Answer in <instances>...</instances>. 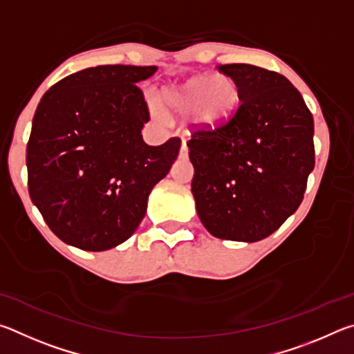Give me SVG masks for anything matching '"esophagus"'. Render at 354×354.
Instances as JSON below:
<instances>
[{
    "mask_svg": "<svg viewBox=\"0 0 354 354\" xmlns=\"http://www.w3.org/2000/svg\"><path fill=\"white\" fill-rule=\"evenodd\" d=\"M187 153H189V148H187V145H185V142L183 140V145H181V151H179V158H183V159H185V158H187Z\"/></svg>",
    "mask_w": 354,
    "mask_h": 354,
    "instance_id": "34e87169",
    "label": "esophagus"
}]
</instances>
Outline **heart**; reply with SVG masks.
Wrapping results in <instances>:
<instances>
[{
  "instance_id": "1",
  "label": "heart",
  "mask_w": 354,
  "mask_h": 354,
  "mask_svg": "<svg viewBox=\"0 0 354 354\" xmlns=\"http://www.w3.org/2000/svg\"><path fill=\"white\" fill-rule=\"evenodd\" d=\"M162 101L176 113H192L200 109L201 122L215 127L234 112L239 88L231 77L200 75L190 77L181 87L167 88Z\"/></svg>"
}]
</instances>
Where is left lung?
Here are the masks:
<instances>
[{"mask_svg": "<svg viewBox=\"0 0 354 354\" xmlns=\"http://www.w3.org/2000/svg\"><path fill=\"white\" fill-rule=\"evenodd\" d=\"M220 73L239 88L241 104L217 128L187 142L192 194L214 237L257 242L278 230L303 201L315 164L314 118L290 81L250 64Z\"/></svg>", "mask_w": 354, "mask_h": 354, "instance_id": "1", "label": "left lung"}]
</instances>
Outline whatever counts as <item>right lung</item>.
I'll return each mask as SVG.
<instances>
[{
  "instance_id": "1",
  "label": "right lung",
  "mask_w": 354,
  "mask_h": 354,
  "mask_svg": "<svg viewBox=\"0 0 354 354\" xmlns=\"http://www.w3.org/2000/svg\"><path fill=\"white\" fill-rule=\"evenodd\" d=\"M158 67L98 65L56 82L37 106L26 148L29 196L62 242L117 247L145 217L148 195L181 147L143 142L149 111L140 81Z\"/></svg>"
}]
</instances>
